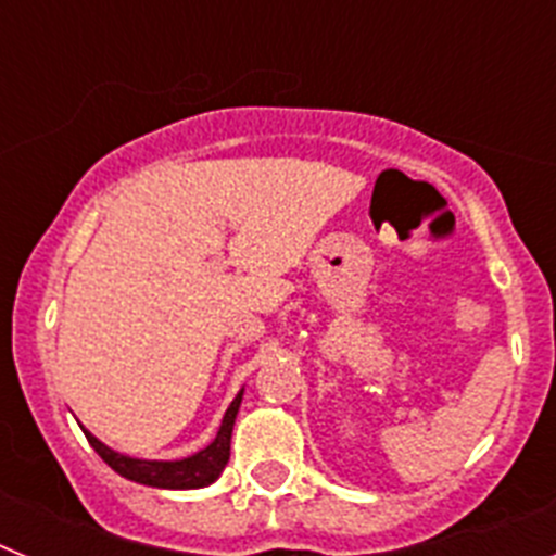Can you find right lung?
<instances>
[{"instance_id": "add662e5", "label": "right lung", "mask_w": 556, "mask_h": 556, "mask_svg": "<svg viewBox=\"0 0 556 556\" xmlns=\"http://www.w3.org/2000/svg\"><path fill=\"white\" fill-rule=\"evenodd\" d=\"M239 404H242V392L233 397V404L228 406L223 417V426H219L217 437L208 448L198 451V454L186 456V459L175 462H155V459H132V456L116 454L108 445H102L91 431L83 429L86 440L91 443V448L102 456V459L111 465L119 476L130 481H139V484H147V488H164V490H194L205 488L211 481H217L219 473L225 470L230 459V434H233L236 424V412H239Z\"/></svg>"}]
</instances>
